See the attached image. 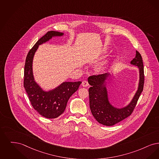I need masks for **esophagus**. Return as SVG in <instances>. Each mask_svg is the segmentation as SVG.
<instances>
[{"mask_svg": "<svg viewBox=\"0 0 159 159\" xmlns=\"http://www.w3.org/2000/svg\"><path fill=\"white\" fill-rule=\"evenodd\" d=\"M82 85L84 87H88L89 85V84L88 83V81H83V83H82Z\"/></svg>", "mask_w": 159, "mask_h": 159, "instance_id": "34e87169", "label": "esophagus"}]
</instances>
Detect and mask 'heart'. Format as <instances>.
Listing matches in <instances>:
<instances>
[{"label":"heart","instance_id":"b5f03b06","mask_svg":"<svg viewBox=\"0 0 159 159\" xmlns=\"http://www.w3.org/2000/svg\"><path fill=\"white\" fill-rule=\"evenodd\" d=\"M97 69L98 72H102V71H103V65H100L99 66H98Z\"/></svg>","mask_w":159,"mask_h":159}]
</instances>
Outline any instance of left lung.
Here are the masks:
<instances>
[{
	"label": "left lung",
	"mask_w": 159,
	"mask_h": 159,
	"mask_svg": "<svg viewBox=\"0 0 159 159\" xmlns=\"http://www.w3.org/2000/svg\"><path fill=\"white\" fill-rule=\"evenodd\" d=\"M131 63L138 66L139 70L138 90L131 103L121 109L116 108L109 103L105 84L109 74L93 75L89 77L88 81L91 85L89 91L90 109L93 116L100 124L106 126L114 125L130 116L135 107L144 84L143 59L137 50H136L135 57L132 60Z\"/></svg>",
	"instance_id": "8db88e82"
}]
</instances>
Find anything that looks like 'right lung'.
Wrapping results in <instances>:
<instances>
[{"mask_svg":"<svg viewBox=\"0 0 159 159\" xmlns=\"http://www.w3.org/2000/svg\"><path fill=\"white\" fill-rule=\"evenodd\" d=\"M63 33L50 31L40 38L28 53L24 66V87L33 108L43 116L53 119L64 112L70 97L77 91L81 81L65 82L54 90L44 91L35 82L33 74V59L39 46L48 42L54 36Z\"/></svg>","mask_w":159,"mask_h":159,"instance_id":"1","label":"right lung"}]
</instances>
